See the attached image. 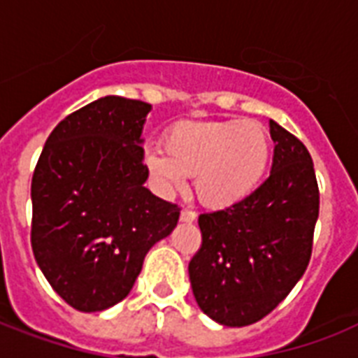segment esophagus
Wrapping results in <instances>:
<instances>
[{
	"label": "esophagus",
	"instance_id": "obj_1",
	"mask_svg": "<svg viewBox=\"0 0 358 358\" xmlns=\"http://www.w3.org/2000/svg\"><path fill=\"white\" fill-rule=\"evenodd\" d=\"M196 219V212H193V210H182V213H180V221H184V223H193Z\"/></svg>",
	"mask_w": 358,
	"mask_h": 358
}]
</instances>
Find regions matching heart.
<instances>
[{"label": "heart", "instance_id": "obj_1", "mask_svg": "<svg viewBox=\"0 0 358 358\" xmlns=\"http://www.w3.org/2000/svg\"><path fill=\"white\" fill-rule=\"evenodd\" d=\"M163 155L146 157L157 187L174 193L195 178L202 204L221 210L255 193L269 165L271 141L256 120L178 122L162 141Z\"/></svg>", "mask_w": 358, "mask_h": 358}]
</instances>
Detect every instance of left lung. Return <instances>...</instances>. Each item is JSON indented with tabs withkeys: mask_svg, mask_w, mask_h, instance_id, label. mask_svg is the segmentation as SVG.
Here are the masks:
<instances>
[{
	"mask_svg": "<svg viewBox=\"0 0 358 358\" xmlns=\"http://www.w3.org/2000/svg\"><path fill=\"white\" fill-rule=\"evenodd\" d=\"M271 174L234 206L199 215L202 243L189 262L193 295L227 327L260 322L292 292L312 256L320 187L310 152L269 120Z\"/></svg>",
	"mask_w": 358,
	"mask_h": 358,
	"instance_id": "obj_1",
	"label": "left lung"
}]
</instances>
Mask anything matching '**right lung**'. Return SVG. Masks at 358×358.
I'll use <instances>...</instances> for the list:
<instances>
[{
    "label": "right lung",
    "instance_id": "add662e5",
    "mask_svg": "<svg viewBox=\"0 0 358 358\" xmlns=\"http://www.w3.org/2000/svg\"><path fill=\"white\" fill-rule=\"evenodd\" d=\"M150 103L106 96L53 128L31 180V247L52 288L80 312L129 294L180 206L146 189L141 131Z\"/></svg>",
    "mask_w": 358,
    "mask_h": 358
}]
</instances>
